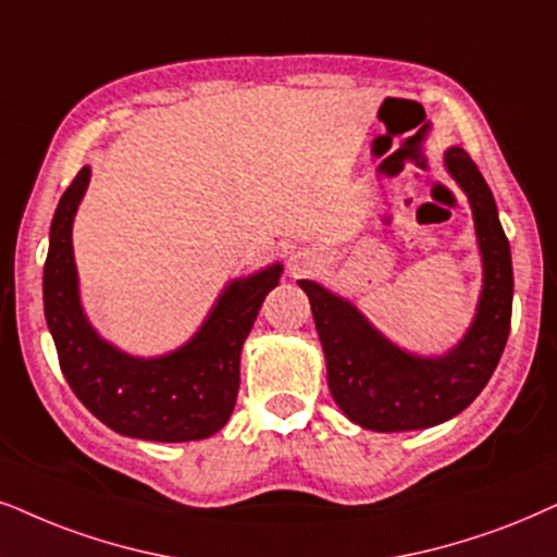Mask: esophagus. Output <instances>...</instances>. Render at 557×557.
Masks as SVG:
<instances>
[{
    "label": "esophagus",
    "mask_w": 557,
    "mask_h": 557,
    "mask_svg": "<svg viewBox=\"0 0 557 557\" xmlns=\"http://www.w3.org/2000/svg\"><path fill=\"white\" fill-rule=\"evenodd\" d=\"M287 267H290L293 277H300V274H311L313 270H319L321 257L315 255V251H311V249L293 251L290 259H287Z\"/></svg>",
    "instance_id": "obj_1"
}]
</instances>
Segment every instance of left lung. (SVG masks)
I'll return each mask as SVG.
<instances>
[{
	"label": "left lung",
	"instance_id": "1",
	"mask_svg": "<svg viewBox=\"0 0 557 557\" xmlns=\"http://www.w3.org/2000/svg\"><path fill=\"white\" fill-rule=\"evenodd\" d=\"M445 164L473 208L483 257L478 313L455 349L442 357L408 355L349 300L298 280L311 300L331 396L349 421L375 432H411L457 417L485 388L509 339L513 272L496 200L468 151L447 149Z\"/></svg>",
	"mask_w": 557,
	"mask_h": 557
}]
</instances>
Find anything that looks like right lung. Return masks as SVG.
Listing matches in <instances>:
<instances>
[{"mask_svg": "<svg viewBox=\"0 0 557 557\" xmlns=\"http://www.w3.org/2000/svg\"><path fill=\"white\" fill-rule=\"evenodd\" d=\"M87 185L89 166H82L55 208L44 267L46 323L63 377L112 432L151 442L206 440L234 411L242 347L283 264L234 280L185 347L153 360L125 355L91 329L79 302L72 223Z\"/></svg>", "mask_w": 557, "mask_h": 557, "instance_id": "obj_1", "label": "right lung"}]
</instances>
